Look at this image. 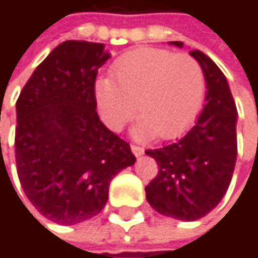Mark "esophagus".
I'll list each match as a JSON object with an SVG mask.
<instances>
[{"mask_svg": "<svg viewBox=\"0 0 258 258\" xmlns=\"http://www.w3.org/2000/svg\"><path fill=\"white\" fill-rule=\"evenodd\" d=\"M131 151H133V154L136 155V157H139V155H142L143 152H145V149H143V146H140V145H131Z\"/></svg>", "mask_w": 258, "mask_h": 258, "instance_id": "34e87169", "label": "esophagus"}]
</instances>
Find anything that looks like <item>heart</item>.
<instances>
[{"label":"heart","mask_w":258,"mask_h":258,"mask_svg":"<svg viewBox=\"0 0 258 258\" xmlns=\"http://www.w3.org/2000/svg\"><path fill=\"white\" fill-rule=\"evenodd\" d=\"M205 97V75L196 58L167 49L140 47L110 67V79L95 83L103 122L119 131L137 113V137L173 139L196 119Z\"/></svg>","instance_id":"1"}]
</instances>
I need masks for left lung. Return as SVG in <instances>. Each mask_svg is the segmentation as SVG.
Here are the masks:
<instances>
[{"label":"left lung","instance_id":"8db88e82","mask_svg":"<svg viewBox=\"0 0 258 258\" xmlns=\"http://www.w3.org/2000/svg\"><path fill=\"white\" fill-rule=\"evenodd\" d=\"M172 43L182 46V41ZM189 53L203 69L205 107L178 142L145 151L158 164V175L145 186L148 203L166 217L185 221L205 217L221 202L237 154V110L226 76L202 50Z\"/></svg>","mask_w":258,"mask_h":258}]
</instances>
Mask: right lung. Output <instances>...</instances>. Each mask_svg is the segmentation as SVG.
Returning <instances> with one entry per match:
<instances>
[{
    "label": "right lung",
    "mask_w": 258,
    "mask_h": 258,
    "mask_svg": "<svg viewBox=\"0 0 258 258\" xmlns=\"http://www.w3.org/2000/svg\"><path fill=\"white\" fill-rule=\"evenodd\" d=\"M110 58L101 43L69 40L34 70L16 101L21 185L47 220L72 226L100 214L109 185L136 157L98 118L95 79Z\"/></svg>",
    "instance_id": "right-lung-1"
}]
</instances>
